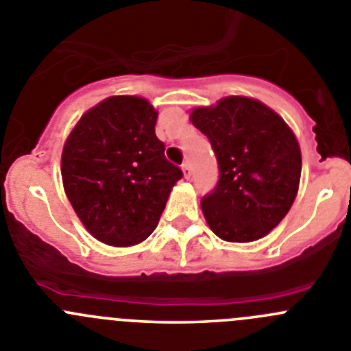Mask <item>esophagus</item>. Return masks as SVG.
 <instances>
[{"mask_svg":"<svg viewBox=\"0 0 351 351\" xmlns=\"http://www.w3.org/2000/svg\"><path fill=\"white\" fill-rule=\"evenodd\" d=\"M182 169H183V175H185V178H189L191 176V162L189 160H185L182 165Z\"/></svg>","mask_w":351,"mask_h":351,"instance_id":"obj_1","label":"esophagus"}]
</instances>
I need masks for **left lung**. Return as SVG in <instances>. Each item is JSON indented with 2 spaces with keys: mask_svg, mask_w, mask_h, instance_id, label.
Listing matches in <instances>:
<instances>
[{
  "mask_svg": "<svg viewBox=\"0 0 351 351\" xmlns=\"http://www.w3.org/2000/svg\"><path fill=\"white\" fill-rule=\"evenodd\" d=\"M191 119L209 138L220 168L216 186L201 199L206 221L223 241H258L280 223L296 199V136L279 114L247 97L197 107Z\"/></svg>",
  "mask_w": 351,
  "mask_h": 351,
  "instance_id": "left-lung-1",
  "label": "left lung"
}]
</instances>
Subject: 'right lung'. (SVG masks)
<instances>
[{
  "label": "right lung",
  "instance_id": "1",
  "mask_svg": "<svg viewBox=\"0 0 351 351\" xmlns=\"http://www.w3.org/2000/svg\"><path fill=\"white\" fill-rule=\"evenodd\" d=\"M145 98L110 97L88 110L62 152V182L86 230L109 245L145 241L183 176L156 136Z\"/></svg>",
  "mask_w": 351,
  "mask_h": 351
}]
</instances>
